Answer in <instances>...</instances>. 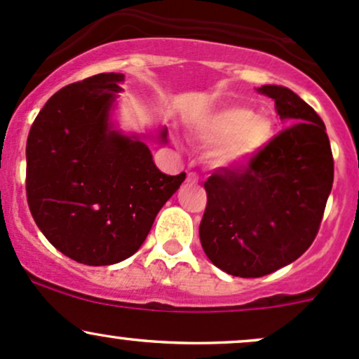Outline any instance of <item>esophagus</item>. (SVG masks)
Returning a JSON list of instances; mask_svg holds the SVG:
<instances>
[{"mask_svg": "<svg viewBox=\"0 0 359 359\" xmlns=\"http://www.w3.org/2000/svg\"><path fill=\"white\" fill-rule=\"evenodd\" d=\"M187 181L188 183H196V181H198V175H196V172H188Z\"/></svg>", "mask_w": 359, "mask_h": 359, "instance_id": "obj_1", "label": "esophagus"}]
</instances>
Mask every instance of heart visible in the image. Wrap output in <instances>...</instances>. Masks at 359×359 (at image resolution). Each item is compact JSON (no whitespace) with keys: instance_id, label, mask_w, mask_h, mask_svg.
I'll list each match as a JSON object with an SVG mask.
<instances>
[{"instance_id":"heart-1","label":"heart","mask_w":359,"mask_h":359,"mask_svg":"<svg viewBox=\"0 0 359 359\" xmlns=\"http://www.w3.org/2000/svg\"><path fill=\"white\" fill-rule=\"evenodd\" d=\"M273 135L272 121L248 107H227L203 123L200 137L207 145L219 147L215 161L221 165H238L252 159Z\"/></svg>"}]
</instances>
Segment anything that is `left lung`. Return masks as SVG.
Here are the masks:
<instances>
[{
	"label": "left lung",
	"mask_w": 359,
	"mask_h": 359,
	"mask_svg": "<svg viewBox=\"0 0 359 359\" xmlns=\"http://www.w3.org/2000/svg\"><path fill=\"white\" fill-rule=\"evenodd\" d=\"M257 92L273 99L289 126L246 164L217 169L203 183L200 243L215 267L236 277L267 276L302 257L334 183L330 142L313 107L286 87Z\"/></svg>",
	"instance_id": "obj_1"
}]
</instances>
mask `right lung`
Returning <instances> with one entry per match:
<instances>
[{
	"mask_svg": "<svg viewBox=\"0 0 359 359\" xmlns=\"http://www.w3.org/2000/svg\"><path fill=\"white\" fill-rule=\"evenodd\" d=\"M123 82L121 73H99L63 87L27 138L25 190L34 221L63 255L95 267L132 257L187 178L161 172L140 138L111 128L109 111Z\"/></svg>",
	"mask_w": 359,
	"mask_h": 359,
	"instance_id": "obj_1",
	"label": "right lung"
}]
</instances>
